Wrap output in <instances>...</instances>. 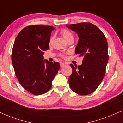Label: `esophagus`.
I'll return each mask as SVG.
<instances>
[{"instance_id":"esophagus-1","label":"esophagus","mask_w":123,"mask_h":123,"mask_svg":"<svg viewBox=\"0 0 123 123\" xmlns=\"http://www.w3.org/2000/svg\"><path fill=\"white\" fill-rule=\"evenodd\" d=\"M65 63H60V66H61V68H63V66H65Z\"/></svg>"}]
</instances>
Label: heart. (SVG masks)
<instances>
[{"label":"heart","instance_id":"b5f03b06","mask_svg":"<svg viewBox=\"0 0 123 123\" xmlns=\"http://www.w3.org/2000/svg\"><path fill=\"white\" fill-rule=\"evenodd\" d=\"M61 35L66 42L70 40H74V36H73V34L68 29H64L62 30ZM51 40H52V39L50 40V41ZM62 56H63V55H62Z\"/></svg>","mask_w":123,"mask_h":123}]
</instances>
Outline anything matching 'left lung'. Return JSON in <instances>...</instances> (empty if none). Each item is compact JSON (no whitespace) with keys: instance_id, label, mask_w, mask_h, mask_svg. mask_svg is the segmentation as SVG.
Returning <instances> with one entry per match:
<instances>
[{"instance_id":"8db88e82","label":"left lung","mask_w":123,"mask_h":123,"mask_svg":"<svg viewBox=\"0 0 123 123\" xmlns=\"http://www.w3.org/2000/svg\"><path fill=\"white\" fill-rule=\"evenodd\" d=\"M75 32L79 40L75 53L82 56V64H70L73 73L69 78L71 89L82 95L90 94L103 80L108 61V43L103 32L90 23L66 25Z\"/></svg>"}]
</instances>
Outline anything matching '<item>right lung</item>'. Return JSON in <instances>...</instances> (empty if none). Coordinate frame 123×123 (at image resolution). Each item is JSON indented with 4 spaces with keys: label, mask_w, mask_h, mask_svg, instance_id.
<instances>
[{
    "label": "right lung",
    "mask_w": 123,
    "mask_h": 123,
    "mask_svg": "<svg viewBox=\"0 0 123 123\" xmlns=\"http://www.w3.org/2000/svg\"><path fill=\"white\" fill-rule=\"evenodd\" d=\"M54 28L43 25L28 26L17 36L12 62L17 78L24 89L39 95L49 91L60 68L57 62L43 60Z\"/></svg>",
    "instance_id": "obj_1"
}]
</instances>
